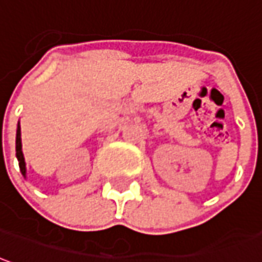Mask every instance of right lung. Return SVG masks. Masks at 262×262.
I'll return each mask as SVG.
<instances>
[{"instance_id": "1", "label": "right lung", "mask_w": 262, "mask_h": 262, "mask_svg": "<svg viewBox=\"0 0 262 262\" xmlns=\"http://www.w3.org/2000/svg\"><path fill=\"white\" fill-rule=\"evenodd\" d=\"M15 151H17V158L18 164H19V169L23 172V176L25 177V160L24 154H23V144H21V127H19V122H18L17 128V138H15Z\"/></svg>"}]
</instances>
